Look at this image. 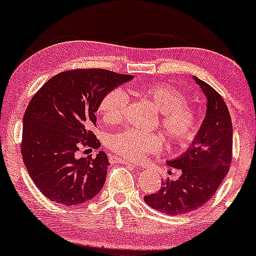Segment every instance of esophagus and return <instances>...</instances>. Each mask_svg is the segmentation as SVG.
<instances>
[{"instance_id":"34e87169","label":"esophagus","mask_w":256,"mask_h":256,"mask_svg":"<svg viewBox=\"0 0 256 256\" xmlns=\"http://www.w3.org/2000/svg\"><path fill=\"white\" fill-rule=\"evenodd\" d=\"M119 161H120V164H124V165L130 167V168H132V170H138V168L140 170V167L134 165V164H131L130 161H128V160H119Z\"/></svg>"}]
</instances>
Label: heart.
<instances>
[{
    "label": "heart",
    "instance_id": "1",
    "mask_svg": "<svg viewBox=\"0 0 256 256\" xmlns=\"http://www.w3.org/2000/svg\"><path fill=\"white\" fill-rule=\"evenodd\" d=\"M136 94L160 112L158 125L171 144L186 146L195 140L201 125L198 113L186 104L185 94L179 88L158 82L140 86ZM125 101L122 90L107 91L98 102V116L107 122H118L122 119ZM110 146L116 154L138 162L156 152L161 146V140L156 134L126 130L112 136Z\"/></svg>",
    "mask_w": 256,
    "mask_h": 256
}]
</instances>
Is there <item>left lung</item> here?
<instances>
[{"instance_id": "8db88e82", "label": "left lung", "mask_w": 256, "mask_h": 256, "mask_svg": "<svg viewBox=\"0 0 256 256\" xmlns=\"http://www.w3.org/2000/svg\"><path fill=\"white\" fill-rule=\"evenodd\" d=\"M207 98V113L198 136L182 156L167 161L180 171L158 192L144 196L152 208L170 216L192 212L207 204L228 174L232 160V122L225 101L210 84L194 77Z\"/></svg>"}]
</instances>
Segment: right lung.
<instances>
[{
	"mask_svg": "<svg viewBox=\"0 0 256 256\" xmlns=\"http://www.w3.org/2000/svg\"><path fill=\"white\" fill-rule=\"evenodd\" d=\"M131 78L102 68L70 70L34 94L22 119V154L31 179L46 198L76 206L101 192L110 165L106 152L80 158L76 152L101 146L92 132L100 100Z\"/></svg>",
	"mask_w": 256,
	"mask_h": 256,
	"instance_id": "obj_1",
	"label": "right lung"
}]
</instances>
